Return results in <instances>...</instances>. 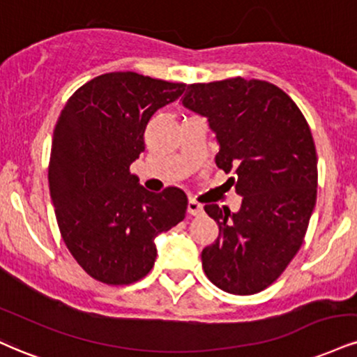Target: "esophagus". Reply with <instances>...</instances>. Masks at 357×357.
<instances>
[{
  "label": "esophagus",
  "mask_w": 357,
  "mask_h": 357,
  "mask_svg": "<svg viewBox=\"0 0 357 357\" xmlns=\"http://www.w3.org/2000/svg\"><path fill=\"white\" fill-rule=\"evenodd\" d=\"M188 213H190L191 216H201V214L204 213L203 204H199L195 199H190L188 201Z\"/></svg>",
  "instance_id": "esophagus-1"
}]
</instances>
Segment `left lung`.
Returning a JSON list of instances; mask_svg holds the SVG:
<instances>
[{
	"mask_svg": "<svg viewBox=\"0 0 357 357\" xmlns=\"http://www.w3.org/2000/svg\"><path fill=\"white\" fill-rule=\"evenodd\" d=\"M183 105L208 118L216 132V166L234 171L241 208L204 211L220 236L201 252L209 281L248 296L271 286L293 261L316 206L317 156L309 124L287 94L241 76L188 84Z\"/></svg>",
	"mask_w": 357,
	"mask_h": 357,
	"instance_id": "left-lung-1",
	"label": "left lung"
}]
</instances>
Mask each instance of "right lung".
<instances>
[{"label":"right lung","instance_id":"add662e5","mask_svg":"<svg viewBox=\"0 0 357 357\" xmlns=\"http://www.w3.org/2000/svg\"><path fill=\"white\" fill-rule=\"evenodd\" d=\"M186 84L132 71L106 73L76 89L54 126L48 167L63 241L96 281H139L156 261L154 238L186 216L179 188L149 192L130 166L144 151L151 116Z\"/></svg>","mask_w":357,"mask_h":357}]
</instances>
